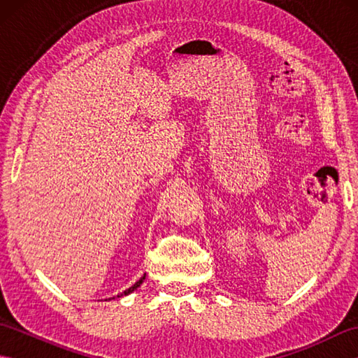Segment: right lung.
<instances>
[{"label": "right lung", "instance_id": "add662e5", "mask_svg": "<svg viewBox=\"0 0 358 358\" xmlns=\"http://www.w3.org/2000/svg\"><path fill=\"white\" fill-rule=\"evenodd\" d=\"M144 278H146V273H144V275H143V277H141L138 281H136V283H135L134 286H131V287H129V289H126V291H124L123 294H120V295H117V296H123V295H129V294H131V292H134L135 289L138 287V286L143 283V280H144Z\"/></svg>", "mask_w": 358, "mask_h": 358}]
</instances>
